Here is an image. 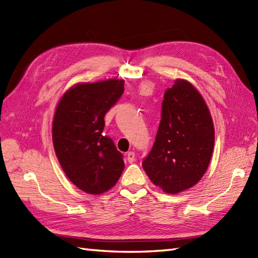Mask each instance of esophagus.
Segmentation results:
<instances>
[{
	"mask_svg": "<svg viewBox=\"0 0 258 258\" xmlns=\"http://www.w3.org/2000/svg\"><path fill=\"white\" fill-rule=\"evenodd\" d=\"M127 161L130 163H133L135 161V153H133V151H130L127 154Z\"/></svg>",
	"mask_w": 258,
	"mask_h": 258,
	"instance_id": "34e87169",
	"label": "esophagus"
}]
</instances>
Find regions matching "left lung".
Wrapping results in <instances>:
<instances>
[{
	"label": "left lung",
	"mask_w": 258,
	"mask_h": 258,
	"mask_svg": "<svg viewBox=\"0 0 258 258\" xmlns=\"http://www.w3.org/2000/svg\"><path fill=\"white\" fill-rule=\"evenodd\" d=\"M214 145V122L203 96L185 79H175L164 92L154 147L143 161L145 172L164 193L179 194L200 182Z\"/></svg>",
	"instance_id": "8db88e82"
}]
</instances>
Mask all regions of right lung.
Here are the masks:
<instances>
[{"label":"right lung","instance_id":"add662e5","mask_svg":"<svg viewBox=\"0 0 258 258\" xmlns=\"http://www.w3.org/2000/svg\"><path fill=\"white\" fill-rule=\"evenodd\" d=\"M123 91V79L78 83L56 105L52 122L56 158L70 181L87 194L108 192L124 170L122 154L102 133L104 115Z\"/></svg>","mask_w":258,"mask_h":258}]
</instances>
